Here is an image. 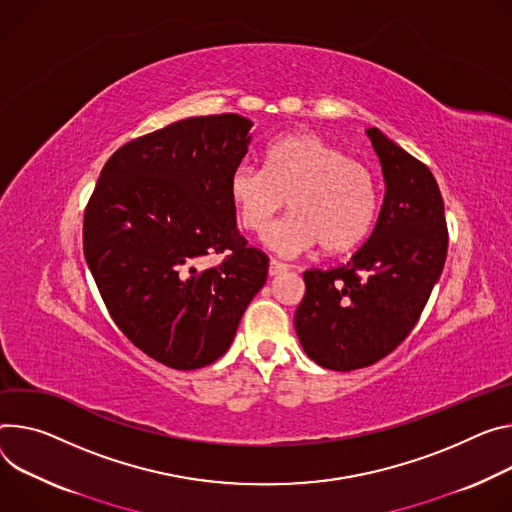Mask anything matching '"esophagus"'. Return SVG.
Wrapping results in <instances>:
<instances>
[{"instance_id":"obj_1","label":"esophagus","mask_w":512,"mask_h":512,"mask_svg":"<svg viewBox=\"0 0 512 512\" xmlns=\"http://www.w3.org/2000/svg\"><path fill=\"white\" fill-rule=\"evenodd\" d=\"M286 271H288V265H286V263L277 261V259H271V261H269V275H282V273H286Z\"/></svg>"}]
</instances>
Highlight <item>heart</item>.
<instances>
[{
    "label": "heart",
    "mask_w": 512,
    "mask_h": 512,
    "mask_svg": "<svg viewBox=\"0 0 512 512\" xmlns=\"http://www.w3.org/2000/svg\"><path fill=\"white\" fill-rule=\"evenodd\" d=\"M243 228L263 232L286 202L294 210L273 224L265 245L296 257L314 245L329 253L357 247L378 216V181L365 163L308 132L277 138L263 169L239 165L228 181Z\"/></svg>",
    "instance_id": "obj_1"
}]
</instances>
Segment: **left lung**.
<instances>
[{"label":"left lung","mask_w":512,"mask_h":512,"mask_svg":"<svg viewBox=\"0 0 512 512\" xmlns=\"http://www.w3.org/2000/svg\"><path fill=\"white\" fill-rule=\"evenodd\" d=\"M386 183L384 204L349 263L304 271L294 327L306 355L333 371L367 367L414 329L447 257L443 198L431 169L367 128Z\"/></svg>","instance_id":"1"}]
</instances>
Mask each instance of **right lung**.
Listing matches in <instances>:
<instances>
[{
    "label": "right lung",
    "instance_id": "add662e5",
    "mask_svg": "<svg viewBox=\"0 0 512 512\" xmlns=\"http://www.w3.org/2000/svg\"><path fill=\"white\" fill-rule=\"evenodd\" d=\"M251 128L218 114L138 136L108 159L85 208L83 253L110 316L171 369L224 355L267 280L269 259L239 235L228 192Z\"/></svg>",
    "mask_w": 512,
    "mask_h": 512
}]
</instances>
